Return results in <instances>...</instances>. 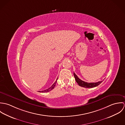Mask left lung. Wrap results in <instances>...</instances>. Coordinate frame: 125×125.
<instances>
[{
    "label": "left lung",
    "instance_id": "left-lung-1",
    "mask_svg": "<svg viewBox=\"0 0 125 125\" xmlns=\"http://www.w3.org/2000/svg\"><path fill=\"white\" fill-rule=\"evenodd\" d=\"M73 75H74V77L75 78V80L76 82H77V83L79 85V86H80L82 87H84V88H92L98 86L103 82L102 81H99V82H96V83H88V82H85L84 81H82V80L79 79L74 73H73Z\"/></svg>",
    "mask_w": 125,
    "mask_h": 125
}]
</instances>
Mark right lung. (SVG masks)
<instances>
[{
    "instance_id": "1",
    "label": "right lung",
    "mask_w": 125,
    "mask_h": 125,
    "mask_svg": "<svg viewBox=\"0 0 125 125\" xmlns=\"http://www.w3.org/2000/svg\"><path fill=\"white\" fill-rule=\"evenodd\" d=\"M57 79H58V78L57 79V80H56V81L55 82V83H54L53 84L50 88H48V89H45V90H44L41 91V92H49V91H51L52 89H53L54 88V87H55V85H56V83H57ZM39 92H40V91H39Z\"/></svg>"
}]
</instances>
